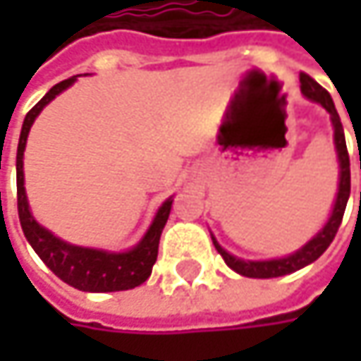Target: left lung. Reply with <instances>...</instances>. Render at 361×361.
Here are the masks:
<instances>
[{
  "label": "left lung",
  "instance_id": "1",
  "mask_svg": "<svg viewBox=\"0 0 361 361\" xmlns=\"http://www.w3.org/2000/svg\"><path fill=\"white\" fill-rule=\"evenodd\" d=\"M301 92L305 98H310L312 102H318L322 104L328 114H330V121H332V127H334V146H336V154H338V163H341V180H338V194H336V200H334V209H332V215L330 219L326 221V226L305 245L301 247L297 252L288 255V257H282V259H269V261H245V259H238L234 255L221 249L219 243L213 238V245L217 252L224 257V261L228 263V267H232L236 274L240 276H247V278H278V276H286V274H293L310 263H314L322 252L330 247V243L334 240L336 232H338V226L343 221V213H345V207H347V200H349V192H351V171H349V152H347V144H345V131H343V123H341V116L334 109V102L330 98V94L326 92L320 83H316L310 75L301 73Z\"/></svg>",
  "mask_w": 361,
  "mask_h": 361
}]
</instances>
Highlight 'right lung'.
<instances>
[{
	"instance_id": "add662e5",
	"label": "right lung",
	"mask_w": 361,
	"mask_h": 361,
	"mask_svg": "<svg viewBox=\"0 0 361 361\" xmlns=\"http://www.w3.org/2000/svg\"><path fill=\"white\" fill-rule=\"evenodd\" d=\"M77 77L64 79L56 83L33 109L27 112L20 140H18V152H16V194H18V217L23 232L29 240V245L35 249L41 261L66 284L85 290V293H114V290H129L146 282L152 274V265L159 255V240L163 234V228L169 219L173 200H165L159 209L152 226L144 234V238L127 252H109L98 249H85L68 245L60 238H56L49 230L39 226L29 209L27 192H25V171H23V157L27 137L31 131V125L37 114L49 104L58 94H62L68 85L75 83Z\"/></svg>"
}]
</instances>
